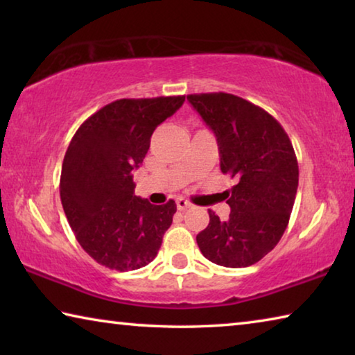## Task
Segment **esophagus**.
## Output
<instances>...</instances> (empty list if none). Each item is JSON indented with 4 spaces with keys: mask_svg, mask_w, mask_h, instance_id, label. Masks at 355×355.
I'll return each instance as SVG.
<instances>
[{
    "mask_svg": "<svg viewBox=\"0 0 355 355\" xmlns=\"http://www.w3.org/2000/svg\"><path fill=\"white\" fill-rule=\"evenodd\" d=\"M191 207H192V203L186 199H177V208L180 209V211H184V209H188Z\"/></svg>",
    "mask_w": 355,
    "mask_h": 355,
    "instance_id": "1",
    "label": "esophagus"
}]
</instances>
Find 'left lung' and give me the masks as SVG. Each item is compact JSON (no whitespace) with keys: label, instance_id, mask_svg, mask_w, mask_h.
<instances>
[{"label":"left lung","instance_id":"left-lung-1","mask_svg":"<svg viewBox=\"0 0 355 355\" xmlns=\"http://www.w3.org/2000/svg\"><path fill=\"white\" fill-rule=\"evenodd\" d=\"M188 101L213 130L222 173L236 180L227 191L228 219L209 209L197 244L219 266H250L277 245L290 220L299 183L293 144L271 114L236 95L191 94Z\"/></svg>","mask_w":355,"mask_h":355}]
</instances>
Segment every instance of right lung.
Returning <instances> with one entry per match:
<instances>
[{
	"label": "right lung",
	"instance_id": "1",
	"mask_svg": "<svg viewBox=\"0 0 355 355\" xmlns=\"http://www.w3.org/2000/svg\"><path fill=\"white\" fill-rule=\"evenodd\" d=\"M184 95L122 98L92 114L71 137L61 172L64 213L81 248L116 271H135L158 254L177 205H152L135 196L133 171L159 123Z\"/></svg>",
	"mask_w": 355,
	"mask_h": 355
}]
</instances>
